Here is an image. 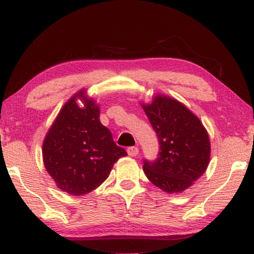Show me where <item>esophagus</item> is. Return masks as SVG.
Segmentation results:
<instances>
[{
    "mask_svg": "<svg viewBox=\"0 0 254 254\" xmlns=\"http://www.w3.org/2000/svg\"><path fill=\"white\" fill-rule=\"evenodd\" d=\"M137 153H139V149L136 147H128L127 148V154L130 157H135L137 156Z\"/></svg>",
    "mask_w": 254,
    "mask_h": 254,
    "instance_id": "1",
    "label": "esophagus"
}]
</instances>
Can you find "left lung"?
<instances>
[{"mask_svg":"<svg viewBox=\"0 0 254 254\" xmlns=\"http://www.w3.org/2000/svg\"><path fill=\"white\" fill-rule=\"evenodd\" d=\"M142 107L160 144L156 160L143 161L144 174L163 191H184L207 169L208 133L199 119L175 98L157 95Z\"/></svg>","mask_w":254,"mask_h":254,"instance_id":"1","label":"left lung"}]
</instances>
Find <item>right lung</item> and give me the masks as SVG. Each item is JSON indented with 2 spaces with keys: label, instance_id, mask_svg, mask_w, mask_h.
<instances>
[{
  "label": "right lung",
  "instance_id": "1",
  "mask_svg": "<svg viewBox=\"0 0 254 254\" xmlns=\"http://www.w3.org/2000/svg\"><path fill=\"white\" fill-rule=\"evenodd\" d=\"M83 101L84 108L76 104ZM127 156L100 121V107L79 91L60 110L42 144L48 174L63 191L88 194L104 183L113 165Z\"/></svg>",
  "mask_w": 254,
  "mask_h": 254
}]
</instances>
